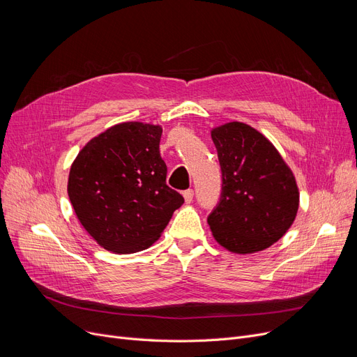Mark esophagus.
Segmentation results:
<instances>
[{
    "label": "esophagus",
    "instance_id": "34e87169",
    "mask_svg": "<svg viewBox=\"0 0 357 357\" xmlns=\"http://www.w3.org/2000/svg\"><path fill=\"white\" fill-rule=\"evenodd\" d=\"M183 198H185V202H191L194 199V190H186L183 191Z\"/></svg>",
    "mask_w": 357,
    "mask_h": 357
}]
</instances>
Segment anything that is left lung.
<instances>
[{"label": "left lung", "mask_w": 357, "mask_h": 357, "mask_svg": "<svg viewBox=\"0 0 357 357\" xmlns=\"http://www.w3.org/2000/svg\"><path fill=\"white\" fill-rule=\"evenodd\" d=\"M222 174L221 197L208 215L214 238L233 253L265 250L296 217L299 192L276 147L249 124L211 130Z\"/></svg>", "instance_id": "8db88e82"}]
</instances>
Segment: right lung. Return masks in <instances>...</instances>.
<instances>
[{"label":"right lung","instance_id":"1","mask_svg":"<svg viewBox=\"0 0 357 357\" xmlns=\"http://www.w3.org/2000/svg\"><path fill=\"white\" fill-rule=\"evenodd\" d=\"M160 136V126L120 123L89 140L70 166L75 214L105 250L126 255L152 246L183 204L166 185Z\"/></svg>","mask_w":357,"mask_h":357}]
</instances>
